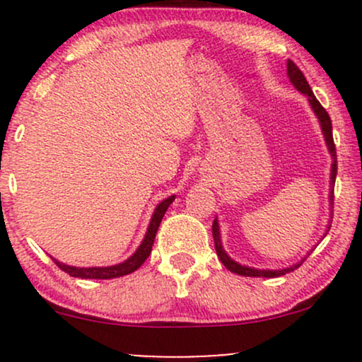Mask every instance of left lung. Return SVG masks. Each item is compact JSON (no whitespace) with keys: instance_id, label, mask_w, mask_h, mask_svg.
Returning <instances> with one entry per match:
<instances>
[{"instance_id":"left-lung-1","label":"left lung","mask_w":362,"mask_h":362,"mask_svg":"<svg viewBox=\"0 0 362 362\" xmlns=\"http://www.w3.org/2000/svg\"><path fill=\"white\" fill-rule=\"evenodd\" d=\"M288 76H289L291 83H293V85H294V88H296L298 91H301L303 95H306V97H308V102H310L311 109H313L315 115H317V117H318L320 127H322L323 136H325L327 148H328V151H330L332 160H334V161H332V170H330V194H328V199H330V204H334V185H335V177H337V153H335L334 136H332V120H330V115L327 114V110L323 109L322 103H320L317 100V97H315V95H313V91H311L308 81H306L305 74L301 73V69L298 68V66L294 64V62L291 61V59H288ZM328 230H330V223H328V226H327V233H328ZM213 238H214L216 253H218L219 260L223 262V265L228 269V271L238 274V276H247V277H279V276H284V274H288V272H293L294 269L300 267V265L306 259V257H305V259H303L301 262H298V264L291 265V267H286V269H277V271H262V269H253V267H247V265L238 264V262H235L230 255H228L226 252L223 250L221 235H219L218 218H216L214 223H213ZM308 255H310V253H308Z\"/></svg>"}]
</instances>
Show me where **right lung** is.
I'll list each match as a JSON object with an SVG mask.
<instances>
[{
	"instance_id": "obj_1",
	"label": "right lung",
	"mask_w": 362,
	"mask_h": 362,
	"mask_svg": "<svg viewBox=\"0 0 362 362\" xmlns=\"http://www.w3.org/2000/svg\"><path fill=\"white\" fill-rule=\"evenodd\" d=\"M173 201H175V195H170L168 199H165V201H161L160 204L156 206L155 213L151 216V221H149L146 235H144L138 250L132 253L127 260H124L122 264L109 265V267H73V265H66L62 264V262H57L56 259L52 260L56 262V265L61 271L68 272L71 277H81V279H114V277L127 276V274L138 271L141 265L144 264V260L149 257V253H151L153 242H155V236L158 228H160L161 219H163L168 206L172 204Z\"/></svg>"
}]
</instances>
